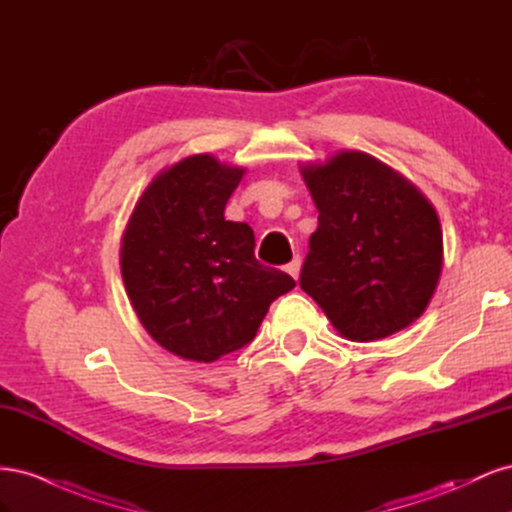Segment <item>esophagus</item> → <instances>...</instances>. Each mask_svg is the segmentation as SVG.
I'll use <instances>...</instances> for the list:
<instances>
[{"label": "esophagus", "mask_w": 512, "mask_h": 512, "mask_svg": "<svg viewBox=\"0 0 512 512\" xmlns=\"http://www.w3.org/2000/svg\"><path fill=\"white\" fill-rule=\"evenodd\" d=\"M286 271H288V275L292 277V280H299V273H301V258L299 256H294L288 265H286Z\"/></svg>", "instance_id": "1"}]
</instances>
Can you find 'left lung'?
Segmentation results:
<instances>
[{"label": "left lung", "instance_id": "1", "mask_svg": "<svg viewBox=\"0 0 512 512\" xmlns=\"http://www.w3.org/2000/svg\"><path fill=\"white\" fill-rule=\"evenodd\" d=\"M299 170L318 209L301 288L350 342L408 329L442 275L436 209L410 179L365 151H335Z\"/></svg>", "mask_w": 512, "mask_h": 512}]
</instances>
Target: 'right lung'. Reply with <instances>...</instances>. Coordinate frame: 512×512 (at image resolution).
Here are the masks:
<instances>
[{
	"instance_id": "right-lung-1",
	"label": "right lung",
	"mask_w": 512,
	"mask_h": 512,
	"mask_svg": "<svg viewBox=\"0 0 512 512\" xmlns=\"http://www.w3.org/2000/svg\"><path fill=\"white\" fill-rule=\"evenodd\" d=\"M245 168L194 153L162 168L121 237V277L145 331L185 361L213 363L252 342L294 280L260 265L254 230L224 218Z\"/></svg>"
}]
</instances>
